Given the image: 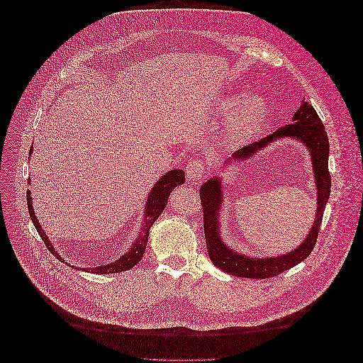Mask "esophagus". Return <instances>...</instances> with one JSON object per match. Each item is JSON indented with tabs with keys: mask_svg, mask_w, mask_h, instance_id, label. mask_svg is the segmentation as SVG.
Returning <instances> with one entry per match:
<instances>
[{
	"mask_svg": "<svg viewBox=\"0 0 363 363\" xmlns=\"http://www.w3.org/2000/svg\"><path fill=\"white\" fill-rule=\"evenodd\" d=\"M203 169H205L203 161L198 157H194L189 160V162L186 165V176L191 182L199 180L203 176Z\"/></svg>",
	"mask_w": 363,
	"mask_h": 363,
	"instance_id": "1",
	"label": "esophagus"
}]
</instances>
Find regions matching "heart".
<instances>
[{
  "label": "heart",
  "instance_id": "b5f03b06",
  "mask_svg": "<svg viewBox=\"0 0 363 363\" xmlns=\"http://www.w3.org/2000/svg\"><path fill=\"white\" fill-rule=\"evenodd\" d=\"M238 97H228L221 103V111L229 112L236 106ZM237 108L232 112L228 134L230 140H242L254 134L262 125L266 116L267 108L262 97L247 96L239 101Z\"/></svg>",
  "mask_w": 363,
  "mask_h": 363
}]
</instances>
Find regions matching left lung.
Wrapping results in <instances>:
<instances>
[{"mask_svg":"<svg viewBox=\"0 0 363 363\" xmlns=\"http://www.w3.org/2000/svg\"><path fill=\"white\" fill-rule=\"evenodd\" d=\"M281 137H296L301 140L310 150L313 162V171L318 187V213L316 220L312 226V230L304 239V242L292 252H288L281 257L274 258H251L233 252L226 245L221 242L218 235V221L217 213L220 208L221 201V183L218 179H213L206 182L201 187V205H202V216H203V232L206 240V250L214 266L228 272L230 274L239 276V278H250V279H267L278 276L282 272L294 267L304 258L313 251L319 229L322 224L323 210L326 201L330 199L331 192V176L328 169V155H330V143H328V135L319 115L315 108L308 101H301L300 108L291 119V124L284 125L269 134L263 139L250 143L248 146L235 152L233 160L239 161L242 158H251L252 155L264 147L267 143L281 139Z\"/></svg>","mask_w":363,"mask_h":363,"instance_id":"obj_1","label":"left lung"}]
</instances>
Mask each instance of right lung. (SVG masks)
<instances>
[{
    "label": "right lung",
    "mask_w": 363,
    "mask_h": 363,
    "mask_svg": "<svg viewBox=\"0 0 363 363\" xmlns=\"http://www.w3.org/2000/svg\"><path fill=\"white\" fill-rule=\"evenodd\" d=\"M32 150V149H30ZM184 183V172L182 169H174V171H169L167 174L155 184V187L152 189V192L149 194L147 198V203H146V216H145V223H143V228L140 229L139 238L134 242V245L130 248V251L127 254H124L123 257H119V260H116L115 263L106 264V266H101V267H94V269H84L85 272H91V273H99V274H108V273H119V272H124L131 269L133 266H135L142 260V255L146 250V244H147V236H149V229L152 224L155 223L161 213L164 211L167 201L169 194L172 192V189L180 186ZM26 199H28V211L30 216V220L33 223V226H35L38 235L41 236V239L44 240L45 247L48 248V251L56 255L59 260H62V257L55 251V248L51 247L48 238L45 236V233L43 232L40 223L35 217V213L32 210V199H30V192H26ZM65 263V262H63Z\"/></svg>",
    "instance_id": "1"
}]
</instances>
